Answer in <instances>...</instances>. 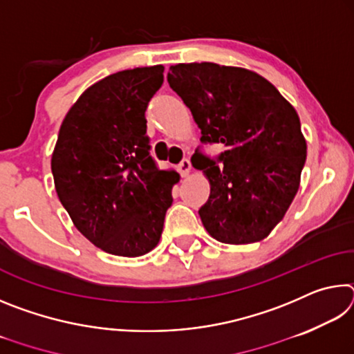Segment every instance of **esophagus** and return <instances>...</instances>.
I'll return each mask as SVG.
<instances>
[{"label":"esophagus","instance_id":"obj_1","mask_svg":"<svg viewBox=\"0 0 354 354\" xmlns=\"http://www.w3.org/2000/svg\"><path fill=\"white\" fill-rule=\"evenodd\" d=\"M190 169H192V164L189 159H183L181 162L178 164V170H179V173H181V176H187Z\"/></svg>","mask_w":354,"mask_h":354}]
</instances>
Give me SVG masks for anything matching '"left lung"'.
I'll return each mask as SVG.
<instances>
[{
    "instance_id": "left-lung-1",
    "label": "left lung",
    "mask_w": 354,
    "mask_h": 354,
    "mask_svg": "<svg viewBox=\"0 0 354 354\" xmlns=\"http://www.w3.org/2000/svg\"><path fill=\"white\" fill-rule=\"evenodd\" d=\"M167 81L190 109L201 142L225 147L217 159L194 154L211 183L198 211L206 231L232 245L266 239L295 198L306 162L297 111L272 82L241 67L178 64Z\"/></svg>"
}]
</instances>
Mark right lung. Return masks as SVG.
<instances>
[{
    "instance_id": "1",
    "label": "right lung",
    "mask_w": 354,
    "mask_h": 354,
    "mask_svg": "<svg viewBox=\"0 0 354 354\" xmlns=\"http://www.w3.org/2000/svg\"><path fill=\"white\" fill-rule=\"evenodd\" d=\"M164 67L123 70L84 92L65 115L51 158L59 200L84 237L137 257L159 243L173 184L149 154L145 111Z\"/></svg>"
}]
</instances>
